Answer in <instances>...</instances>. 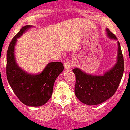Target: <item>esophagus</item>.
Instances as JSON below:
<instances>
[{
  "instance_id": "esophagus-1",
  "label": "esophagus",
  "mask_w": 130,
  "mask_h": 130,
  "mask_svg": "<svg viewBox=\"0 0 130 130\" xmlns=\"http://www.w3.org/2000/svg\"><path fill=\"white\" fill-rule=\"evenodd\" d=\"M64 67H65V70H69L71 67V64L70 61L69 60H67L66 61L64 62Z\"/></svg>"
}]
</instances>
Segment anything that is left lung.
<instances>
[{"mask_svg":"<svg viewBox=\"0 0 130 130\" xmlns=\"http://www.w3.org/2000/svg\"><path fill=\"white\" fill-rule=\"evenodd\" d=\"M110 39L117 40L113 33L106 29ZM76 78L75 93L78 99L88 105L102 103L111 97L117 90L124 72V60L120 42H118L117 63L103 75L88 74L75 68L73 70Z\"/></svg>","mask_w":130,"mask_h":130,"instance_id":"8db88e82","label":"left lung"}]
</instances>
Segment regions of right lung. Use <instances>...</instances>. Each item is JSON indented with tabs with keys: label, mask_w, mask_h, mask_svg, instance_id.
Masks as SVG:
<instances>
[{
	"label": "right lung",
	"mask_w": 130,
	"mask_h": 130,
	"mask_svg": "<svg viewBox=\"0 0 130 130\" xmlns=\"http://www.w3.org/2000/svg\"><path fill=\"white\" fill-rule=\"evenodd\" d=\"M32 27H23L10 42L7 53L6 73L8 82L22 103L29 106H40L51 97L55 81L64 67L61 62H50L42 73L36 75L29 74L19 67L15 58V45L17 39Z\"/></svg>",
	"instance_id": "right-lung-1"
}]
</instances>
